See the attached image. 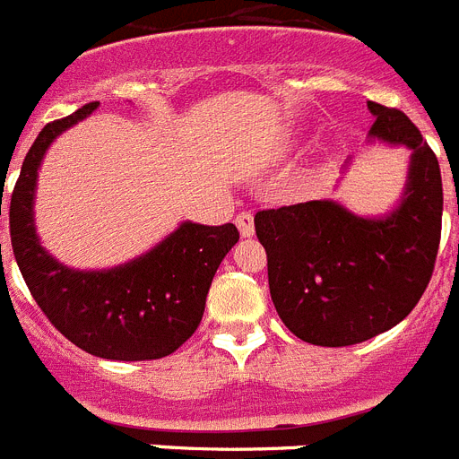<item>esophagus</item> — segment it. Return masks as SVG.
I'll return each mask as SVG.
<instances>
[{
  "mask_svg": "<svg viewBox=\"0 0 459 459\" xmlns=\"http://www.w3.org/2000/svg\"><path fill=\"white\" fill-rule=\"evenodd\" d=\"M237 227L238 232H241V237H253L255 234V222H253V213L250 211H241V213L237 215Z\"/></svg>",
  "mask_w": 459,
  "mask_h": 459,
  "instance_id": "esophagus-1",
  "label": "esophagus"
}]
</instances>
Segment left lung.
Masks as SVG:
<instances>
[{
    "label": "left lung",
    "mask_w": 459,
    "mask_h": 459,
    "mask_svg": "<svg viewBox=\"0 0 459 459\" xmlns=\"http://www.w3.org/2000/svg\"><path fill=\"white\" fill-rule=\"evenodd\" d=\"M367 107L376 117L367 139L411 151L404 192L390 213L364 218L332 199L255 213L273 307L313 346H352L402 323L437 260L444 213L437 155L404 113Z\"/></svg>",
    "instance_id": "obj_1"
}]
</instances>
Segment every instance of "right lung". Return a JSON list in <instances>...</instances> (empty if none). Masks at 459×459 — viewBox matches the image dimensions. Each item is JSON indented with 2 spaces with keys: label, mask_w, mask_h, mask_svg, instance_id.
<instances>
[{
  "label": "right lung",
  "mask_w": 459,
  "mask_h": 459,
  "mask_svg": "<svg viewBox=\"0 0 459 459\" xmlns=\"http://www.w3.org/2000/svg\"><path fill=\"white\" fill-rule=\"evenodd\" d=\"M95 108L97 101L85 104L39 132L11 195V246L34 301L69 342L104 359H160L199 327L211 281L238 230L186 221L143 255L100 272L55 260L34 225L39 167L50 143Z\"/></svg>",
  "instance_id": "right-lung-1"
}]
</instances>
